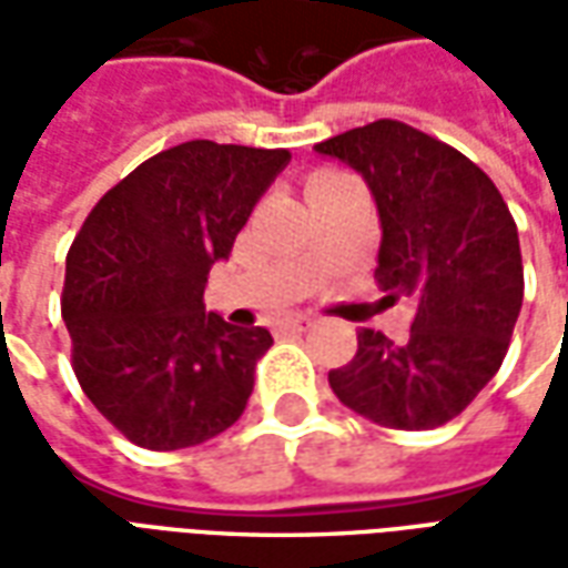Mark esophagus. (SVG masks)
<instances>
[{"instance_id": "34e87169", "label": "esophagus", "mask_w": 568, "mask_h": 568, "mask_svg": "<svg viewBox=\"0 0 568 568\" xmlns=\"http://www.w3.org/2000/svg\"><path fill=\"white\" fill-rule=\"evenodd\" d=\"M307 325H310L307 316H295V320L283 322V328H285V332H304V328H307Z\"/></svg>"}]
</instances>
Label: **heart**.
Masks as SVG:
<instances>
[{"mask_svg":"<svg viewBox=\"0 0 568 568\" xmlns=\"http://www.w3.org/2000/svg\"><path fill=\"white\" fill-rule=\"evenodd\" d=\"M332 179H337V175H334V173H322V175H316L313 182H310V187H313V185H322V182H332Z\"/></svg>","mask_w":568,"mask_h":568,"instance_id":"obj_1","label":"heart"}]
</instances>
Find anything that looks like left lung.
<instances>
[{"instance_id": "1", "label": "left lung", "mask_w": 568, "mask_h": 568, "mask_svg": "<svg viewBox=\"0 0 568 568\" xmlns=\"http://www.w3.org/2000/svg\"><path fill=\"white\" fill-rule=\"evenodd\" d=\"M353 166L381 215L377 283L386 304L414 297L402 344L362 328L349 365L328 371L334 395L386 428L444 426L487 386L524 304L511 212L477 163L402 121H374L316 145Z\"/></svg>"}]
</instances>
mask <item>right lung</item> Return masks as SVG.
I'll list each match as a JSON object with an SVG mask.
<instances>
[{
    "label": "right lung",
    "instance_id": "right-lung-1",
    "mask_svg": "<svg viewBox=\"0 0 568 568\" xmlns=\"http://www.w3.org/2000/svg\"><path fill=\"white\" fill-rule=\"evenodd\" d=\"M288 161L285 149L182 142L105 191L69 248L63 322L75 377L145 450L203 444L246 410L273 337L206 313L203 288Z\"/></svg>",
    "mask_w": 568,
    "mask_h": 568
}]
</instances>
